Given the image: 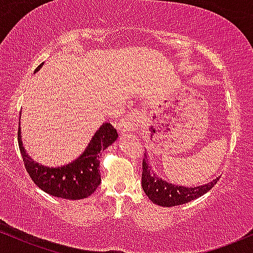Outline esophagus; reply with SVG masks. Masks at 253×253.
Instances as JSON below:
<instances>
[{
  "label": "esophagus",
  "instance_id": "obj_1",
  "mask_svg": "<svg viewBox=\"0 0 253 253\" xmlns=\"http://www.w3.org/2000/svg\"><path fill=\"white\" fill-rule=\"evenodd\" d=\"M140 114L136 112L128 113V114L125 115L120 121L121 133L125 134V133H129L132 132L133 129H135L136 127H138L139 123H140Z\"/></svg>",
  "mask_w": 253,
  "mask_h": 253
}]
</instances>
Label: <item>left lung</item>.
<instances>
[{
  "label": "left lung",
  "mask_w": 253,
  "mask_h": 253,
  "mask_svg": "<svg viewBox=\"0 0 253 253\" xmlns=\"http://www.w3.org/2000/svg\"><path fill=\"white\" fill-rule=\"evenodd\" d=\"M217 179L219 177L197 187H185V185L169 183L157 175L156 171L152 169L149 153L145 155L143 161L141 187L151 201L162 207H173V206L190 202L191 200H195L210 191L217 182Z\"/></svg>",
  "instance_id": "1"
}]
</instances>
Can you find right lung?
Instances as JSON below:
<instances>
[{
	"mask_svg": "<svg viewBox=\"0 0 253 253\" xmlns=\"http://www.w3.org/2000/svg\"><path fill=\"white\" fill-rule=\"evenodd\" d=\"M43 63L40 64L34 72L39 71ZM117 139V129L112 126V124L104 123L94 133L83 152L71 163L60 167H47L36 162L27 153L22 143L20 123L17 132L20 152L31 178L45 193L66 200L85 199L96 190L101 182V175L98 171L100 153L101 151L114 144Z\"/></svg>",
	"mask_w": 253,
	"mask_h": 253,
	"instance_id": "add662e5",
	"label": "right lung"
}]
</instances>
